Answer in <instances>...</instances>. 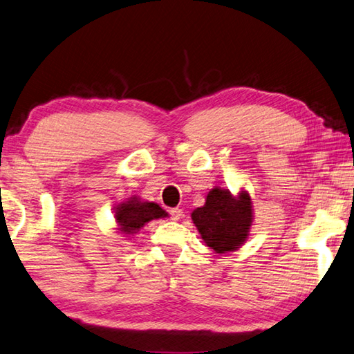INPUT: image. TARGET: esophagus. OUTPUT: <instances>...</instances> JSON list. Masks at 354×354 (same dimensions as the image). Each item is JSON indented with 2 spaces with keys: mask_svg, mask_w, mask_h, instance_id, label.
Wrapping results in <instances>:
<instances>
[{
  "mask_svg": "<svg viewBox=\"0 0 354 354\" xmlns=\"http://www.w3.org/2000/svg\"><path fill=\"white\" fill-rule=\"evenodd\" d=\"M183 209H179V207H175V209H170V216L173 221H179L183 218Z\"/></svg>",
  "mask_w": 354,
  "mask_h": 354,
  "instance_id": "1",
  "label": "esophagus"
}]
</instances>
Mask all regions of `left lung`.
Instances as JSON below:
<instances>
[{"mask_svg": "<svg viewBox=\"0 0 354 354\" xmlns=\"http://www.w3.org/2000/svg\"><path fill=\"white\" fill-rule=\"evenodd\" d=\"M205 244L216 253L233 252L244 244L252 225V203L248 193L234 198L225 189H213L204 207L192 213Z\"/></svg>", "mask_w": 354, "mask_h": 354, "instance_id": "obj_1", "label": "left lung"}]
</instances>
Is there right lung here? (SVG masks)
Masks as SVG:
<instances>
[{
    "label": "right lung",
    "instance_id": "obj_1",
    "mask_svg": "<svg viewBox=\"0 0 354 354\" xmlns=\"http://www.w3.org/2000/svg\"><path fill=\"white\" fill-rule=\"evenodd\" d=\"M164 216H167V213L158 204L141 203V201L135 198L118 205L115 212V219L118 225H120V230L126 234L136 233L145 223Z\"/></svg>",
    "mask_w": 354,
    "mask_h": 354
}]
</instances>
